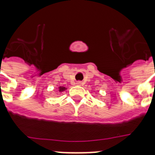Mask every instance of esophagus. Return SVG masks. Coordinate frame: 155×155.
Wrapping results in <instances>:
<instances>
[{"instance_id": "esophagus-1", "label": "esophagus", "mask_w": 155, "mask_h": 155, "mask_svg": "<svg viewBox=\"0 0 155 155\" xmlns=\"http://www.w3.org/2000/svg\"><path fill=\"white\" fill-rule=\"evenodd\" d=\"M76 84L81 85V84H82V82H81V81H77V82H76Z\"/></svg>"}]
</instances>
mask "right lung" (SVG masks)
Returning a JSON list of instances; mask_svg holds the SVG:
<instances>
[{
    "label": "right lung",
    "instance_id": "add662e5",
    "mask_svg": "<svg viewBox=\"0 0 155 155\" xmlns=\"http://www.w3.org/2000/svg\"><path fill=\"white\" fill-rule=\"evenodd\" d=\"M58 89H59V92H63V91L66 90V87H58Z\"/></svg>",
    "mask_w": 155,
    "mask_h": 155
}]
</instances>
